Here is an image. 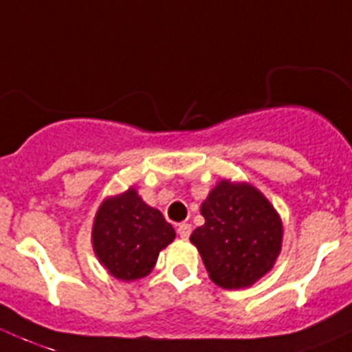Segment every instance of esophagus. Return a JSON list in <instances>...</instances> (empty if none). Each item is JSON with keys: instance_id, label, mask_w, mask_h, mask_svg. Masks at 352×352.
<instances>
[{"instance_id": "1", "label": "esophagus", "mask_w": 352, "mask_h": 352, "mask_svg": "<svg viewBox=\"0 0 352 352\" xmlns=\"http://www.w3.org/2000/svg\"><path fill=\"white\" fill-rule=\"evenodd\" d=\"M177 232L182 239H188L189 235H191V225L189 223H180L179 227H177Z\"/></svg>"}]
</instances>
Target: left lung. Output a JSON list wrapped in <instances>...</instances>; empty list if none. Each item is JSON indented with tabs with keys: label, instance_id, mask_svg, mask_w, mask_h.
<instances>
[{
	"label": "left lung",
	"instance_id": "obj_1",
	"mask_svg": "<svg viewBox=\"0 0 352 352\" xmlns=\"http://www.w3.org/2000/svg\"><path fill=\"white\" fill-rule=\"evenodd\" d=\"M206 223L189 241L209 278L223 289H244L273 269L282 252V219L267 198L248 182L223 179L200 207Z\"/></svg>",
	"mask_w": 352,
	"mask_h": 352
}]
</instances>
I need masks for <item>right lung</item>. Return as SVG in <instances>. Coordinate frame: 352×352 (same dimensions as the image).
Returning a JSON list of instances; mask_svg holds the SVG:
<instances>
[{
	"mask_svg": "<svg viewBox=\"0 0 352 352\" xmlns=\"http://www.w3.org/2000/svg\"><path fill=\"white\" fill-rule=\"evenodd\" d=\"M175 239V230L163 214L146 206L129 188L100 204L91 228V244L100 264L122 282L146 276L159 252Z\"/></svg>",
	"mask_w": 352,
	"mask_h": 352,
	"instance_id": "obj_1",
	"label": "right lung"
}]
</instances>
